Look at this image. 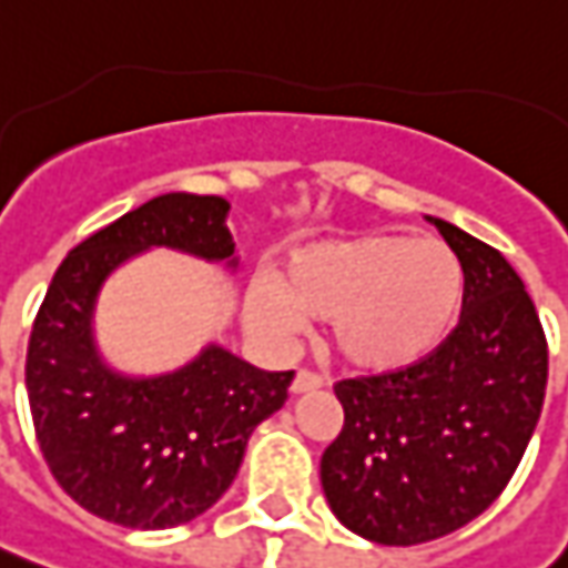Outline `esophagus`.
I'll use <instances>...</instances> for the list:
<instances>
[{"label":"esophagus","instance_id":"1","mask_svg":"<svg viewBox=\"0 0 568 568\" xmlns=\"http://www.w3.org/2000/svg\"><path fill=\"white\" fill-rule=\"evenodd\" d=\"M321 377L314 374V371H298L295 374V381H292V396H304V393H314V389H321Z\"/></svg>","mask_w":568,"mask_h":568}]
</instances>
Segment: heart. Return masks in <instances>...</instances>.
<instances>
[{
  "label": "heart",
  "instance_id": "heart-1",
  "mask_svg": "<svg viewBox=\"0 0 568 568\" xmlns=\"http://www.w3.org/2000/svg\"><path fill=\"white\" fill-rule=\"evenodd\" d=\"M465 266L443 239L362 232L295 247L270 283L247 292V321L264 333H295L326 321L336 358L386 377L434 358L465 302Z\"/></svg>",
  "mask_w": 568,
  "mask_h": 568
}]
</instances>
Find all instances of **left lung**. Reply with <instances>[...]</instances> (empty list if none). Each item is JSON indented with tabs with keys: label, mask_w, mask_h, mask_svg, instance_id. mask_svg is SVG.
Returning <instances> with one entry per match:
<instances>
[{
	"label": "left lung",
	"mask_w": 568,
	"mask_h": 568,
	"mask_svg": "<svg viewBox=\"0 0 568 568\" xmlns=\"http://www.w3.org/2000/svg\"><path fill=\"white\" fill-rule=\"evenodd\" d=\"M465 266L459 326L412 371L336 383L345 424L321 459L348 531L412 547L478 518L516 475L547 389V339L497 247L427 216Z\"/></svg>",
	"instance_id": "left-lung-1"
}]
</instances>
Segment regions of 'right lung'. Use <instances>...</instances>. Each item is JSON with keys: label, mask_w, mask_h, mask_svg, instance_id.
<instances>
[{"label": "right lung", "mask_w": 568, "mask_h": 568, "mask_svg": "<svg viewBox=\"0 0 568 568\" xmlns=\"http://www.w3.org/2000/svg\"><path fill=\"white\" fill-rule=\"evenodd\" d=\"M229 201L160 194L93 232L52 276L28 345V399L52 478L93 516L160 531L223 497L254 427L280 412L295 371H261L204 345L166 374H125L97 345V302L131 257L169 247L239 270Z\"/></svg>", "instance_id": "right-lung-1"}]
</instances>
